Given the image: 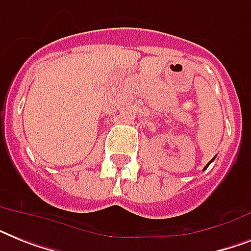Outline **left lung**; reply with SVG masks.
I'll return each mask as SVG.
<instances>
[{
    "instance_id": "8db88e82",
    "label": "left lung",
    "mask_w": 251,
    "mask_h": 251,
    "mask_svg": "<svg viewBox=\"0 0 251 251\" xmlns=\"http://www.w3.org/2000/svg\"><path fill=\"white\" fill-rule=\"evenodd\" d=\"M214 159H215V157H214ZM214 159H212V160H211V161H210V163H208V164H207V165H206V167H204V169H207V167H208V165H210V164H211V163H212V161H214Z\"/></svg>"
}]
</instances>
